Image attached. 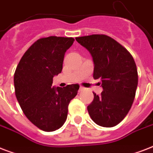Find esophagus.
Here are the masks:
<instances>
[{
    "instance_id": "obj_1",
    "label": "esophagus",
    "mask_w": 153,
    "mask_h": 153,
    "mask_svg": "<svg viewBox=\"0 0 153 153\" xmlns=\"http://www.w3.org/2000/svg\"><path fill=\"white\" fill-rule=\"evenodd\" d=\"M86 89V88H85V87H82V86H80V87H79V92H81V91H85Z\"/></svg>"
}]
</instances>
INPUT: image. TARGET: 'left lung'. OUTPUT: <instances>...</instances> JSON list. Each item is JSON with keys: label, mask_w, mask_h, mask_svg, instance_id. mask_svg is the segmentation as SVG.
Here are the masks:
<instances>
[{"label": "left lung", "mask_w": 153, "mask_h": 153, "mask_svg": "<svg viewBox=\"0 0 153 153\" xmlns=\"http://www.w3.org/2000/svg\"><path fill=\"white\" fill-rule=\"evenodd\" d=\"M76 41L91 53L94 79H100L103 91L94 93L87 106L91 119L102 127H113L129 111L135 98L138 75L133 56L116 40L105 35L77 37Z\"/></svg>", "instance_id": "left-lung-1"}]
</instances>
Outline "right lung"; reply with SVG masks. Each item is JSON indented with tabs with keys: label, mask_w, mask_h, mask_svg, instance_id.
I'll list each match as a JSON object with an SVG mask.
<instances>
[{
	"label": "right lung",
	"mask_w": 153,
	"mask_h": 153,
	"mask_svg": "<svg viewBox=\"0 0 153 153\" xmlns=\"http://www.w3.org/2000/svg\"><path fill=\"white\" fill-rule=\"evenodd\" d=\"M71 37L49 36L36 41L23 55L14 74L16 97L27 118L46 132L55 131L67 120L68 105L77 95L78 84L52 86L61 73Z\"/></svg>",
	"instance_id": "obj_1"
}]
</instances>
